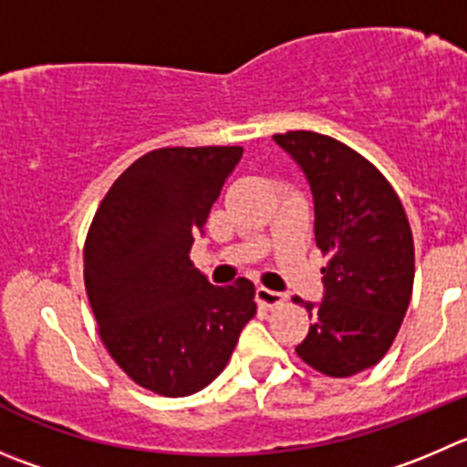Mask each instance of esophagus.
Here are the masks:
<instances>
[{
	"instance_id": "34e87169",
	"label": "esophagus",
	"mask_w": 467,
	"mask_h": 467,
	"mask_svg": "<svg viewBox=\"0 0 467 467\" xmlns=\"http://www.w3.org/2000/svg\"><path fill=\"white\" fill-rule=\"evenodd\" d=\"M256 303L264 305V307H268V309L279 307V305L286 303V293L270 291V288L259 286V288H256Z\"/></svg>"
}]
</instances>
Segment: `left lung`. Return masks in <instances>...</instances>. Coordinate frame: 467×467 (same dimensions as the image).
<instances>
[{
    "label": "left lung",
    "instance_id": "left-lung-1",
    "mask_svg": "<svg viewBox=\"0 0 467 467\" xmlns=\"http://www.w3.org/2000/svg\"><path fill=\"white\" fill-rule=\"evenodd\" d=\"M303 170L314 197L317 247L330 256L321 303L296 353L321 374L346 379L388 353L406 317L415 245L401 199L369 160L309 130L273 137Z\"/></svg>",
    "mask_w": 467,
    "mask_h": 467
}]
</instances>
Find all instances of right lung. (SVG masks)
<instances>
[{
    "label": "right lung",
    "instance_id": "right-lung-1",
    "mask_svg": "<svg viewBox=\"0 0 467 467\" xmlns=\"http://www.w3.org/2000/svg\"><path fill=\"white\" fill-rule=\"evenodd\" d=\"M241 158V146L141 155L105 194L84 243V284L105 348L162 397H188L215 380L256 314L250 279L213 286L190 261Z\"/></svg>",
    "mask_w": 467,
    "mask_h": 467
}]
</instances>
